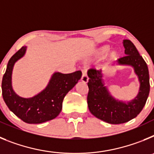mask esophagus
<instances>
[{"label": "esophagus", "mask_w": 154, "mask_h": 154, "mask_svg": "<svg viewBox=\"0 0 154 154\" xmlns=\"http://www.w3.org/2000/svg\"><path fill=\"white\" fill-rule=\"evenodd\" d=\"M82 82H83L85 83L88 82L89 81V77L87 75V69H82V77H81Z\"/></svg>", "instance_id": "esophagus-1"}]
</instances>
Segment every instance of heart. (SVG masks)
Returning <instances> with one entry per match:
<instances>
[{
	"instance_id": "heart-1",
	"label": "heart",
	"mask_w": 154,
	"mask_h": 154,
	"mask_svg": "<svg viewBox=\"0 0 154 154\" xmlns=\"http://www.w3.org/2000/svg\"><path fill=\"white\" fill-rule=\"evenodd\" d=\"M109 47L107 45L106 46H103V47L100 48L99 50L97 51V52H96V54H97L98 56H103V55H105L106 54L107 52L109 51ZM118 56V52L116 51H113L112 52V54H111V57H112V58H117Z\"/></svg>"
}]
</instances>
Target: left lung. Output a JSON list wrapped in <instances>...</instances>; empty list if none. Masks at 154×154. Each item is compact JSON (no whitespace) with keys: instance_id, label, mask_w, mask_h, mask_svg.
I'll return each mask as SVG.
<instances>
[{"instance_id":"8db88e82","label":"left lung","mask_w":154,"mask_h":154,"mask_svg":"<svg viewBox=\"0 0 154 154\" xmlns=\"http://www.w3.org/2000/svg\"><path fill=\"white\" fill-rule=\"evenodd\" d=\"M126 55L118 59L119 65H130L134 68L140 82L139 95L130 103H123L110 96L103 83L102 69L88 70L89 92L87 103L91 113L96 118L110 123L121 124L135 118L146 104L149 92V71L146 63L140 55L137 48L130 40L123 41Z\"/></svg>"}]
</instances>
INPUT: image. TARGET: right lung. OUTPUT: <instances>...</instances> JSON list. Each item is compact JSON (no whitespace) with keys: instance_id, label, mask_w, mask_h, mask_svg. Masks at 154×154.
<instances>
[{"instance_id":"add662e5","label":"right lung","mask_w":154,"mask_h":154,"mask_svg":"<svg viewBox=\"0 0 154 154\" xmlns=\"http://www.w3.org/2000/svg\"><path fill=\"white\" fill-rule=\"evenodd\" d=\"M26 47L23 46L8 62L1 84L3 99L9 109L24 123H42L55 119L60 113L64 97L80 79L82 72L55 73L42 92L29 99L21 98L12 89L11 73L15 62L24 55Z\"/></svg>"}]
</instances>
